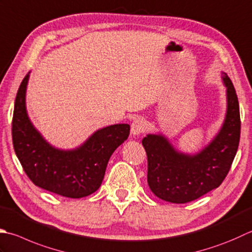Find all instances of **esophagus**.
I'll return each instance as SVG.
<instances>
[{
  "instance_id": "34e87169",
  "label": "esophagus",
  "mask_w": 252,
  "mask_h": 252,
  "mask_svg": "<svg viewBox=\"0 0 252 252\" xmlns=\"http://www.w3.org/2000/svg\"><path fill=\"white\" fill-rule=\"evenodd\" d=\"M147 127V122L142 117H137L133 120L132 125H131V133L133 135H139L141 133L145 132Z\"/></svg>"
}]
</instances>
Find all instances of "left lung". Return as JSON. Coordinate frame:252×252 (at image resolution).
<instances>
[{
    "label": "left lung",
    "instance_id": "1",
    "mask_svg": "<svg viewBox=\"0 0 252 252\" xmlns=\"http://www.w3.org/2000/svg\"><path fill=\"white\" fill-rule=\"evenodd\" d=\"M227 94V111L213 141L195 155L174 149L161 134L142 140L147 155V182L153 193L171 203H188L220 186L238 150L240 113L235 87L223 73Z\"/></svg>",
    "mask_w": 252,
    "mask_h": 252
}]
</instances>
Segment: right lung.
<instances>
[{
  "label": "right lung",
  "mask_w": 252,
  "mask_h": 252,
  "mask_svg": "<svg viewBox=\"0 0 252 252\" xmlns=\"http://www.w3.org/2000/svg\"><path fill=\"white\" fill-rule=\"evenodd\" d=\"M29 73L15 99L12 136L16 156L28 178L39 188L66 198L80 199L99 188L112 153L130 134L129 125H113L96 131L75 150L63 151L43 139L26 111Z\"/></svg>",
  "instance_id": "right-lung-1"
}]
</instances>
